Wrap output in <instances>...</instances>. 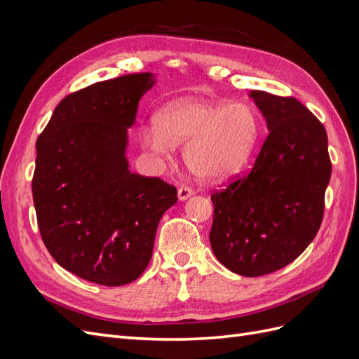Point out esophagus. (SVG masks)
Listing matches in <instances>:
<instances>
[{
  "label": "esophagus",
  "mask_w": 359,
  "mask_h": 359,
  "mask_svg": "<svg viewBox=\"0 0 359 359\" xmlns=\"http://www.w3.org/2000/svg\"><path fill=\"white\" fill-rule=\"evenodd\" d=\"M194 191H193V189H190V187H186V186H182V187H180L178 189V199L180 201H186V199H189L191 194H193Z\"/></svg>",
  "instance_id": "esophagus-1"
}]
</instances>
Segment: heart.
<instances>
[{"label": "heart", "mask_w": 359, "mask_h": 359, "mask_svg": "<svg viewBox=\"0 0 359 359\" xmlns=\"http://www.w3.org/2000/svg\"><path fill=\"white\" fill-rule=\"evenodd\" d=\"M259 136L260 119L250 104L198 99L169 103L142 132L144 144L157 154L186 144L184 163L205 181H222L241 170Z\"/></svg>", "instance_id": "b5f03b06"}]
</instances>
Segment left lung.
<instances>
[{"label": "left lung", "instance_id": "obj_1", "mask_svg": "<svg viewBox=\"0 0 359 359\" xmlns=\"http://www.w3.org/2000/svg\"><path fill=\"white\" fill-rule=\"evenodd\" d=\"M269 130L252 172L212 193L210 243L232 273L259 277L293 262L316 236L331 178L325 127L293 97L250 91Z\"/></svg>", "mask_w": 359, "mask_h": 359}]
</instances>
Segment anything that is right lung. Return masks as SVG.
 <instances>
[{"label":"right lung","mask_w":359,"mask_h":359,"mask_svg":"<svg viewBox=\"0 0 359 359\" xmlns=\"http://www.w3.org/2000/svg\"><path fill=\"white\" fill-rule=\"evenodd\" d=\"M153 73L119 76L69 94L39 136L32 177L37 223L50 256L91 283L123 286L148 266L177 189L128 169L127 128Z\"/></svg>","instance_id":"1"}]
</instances>
